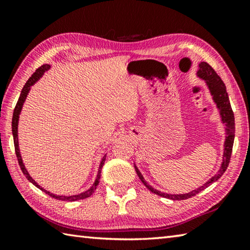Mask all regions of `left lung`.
Segmentation results:
<instances>
[{
  "label": "left lung",
  "instance_id": "obj_1",
  "mask_svg": "<svg viewBox=\"0 0 250 250\" xmlns=\"http://www.w3.org/2000/svg\"><path fill=\"white\" fill-rule=\"evenodd\" d=\"M197 76L198 77L203 78L204 80H206L207 86H208L210 94L213 96V99L215 103L217 104V108L221 110V117H222V121L226 125V140H225V149H224V155H223V163L222 167L219 168L218 172L215 174L210 180H208L206 183L198 188L194 191L189 192L188 194H177V195H173V194H167V193H162L159 192L154 189L152 186H150L149 184L146 183V180L143 179L142 174L140 173V171L138 170V167L134 166L135 172L139 176V179L141 180V182L145 184L147 188L150 189L152 193L156 194V195L163 196L166 198H170V200L173 201H181V200H188V198L195 196L196 194H198L202 191L209 186L211 183L216 182L219 177H221L224 172L226 171V168L228 167V164H229L230 161V156H231V151H232V145H234V138H235V118H234V112H232L231 105L229 103V98H228L227 91H226V86L225 83H223V80L221 79V77L217 75L216 71H215L211 66L207 64L205 62H202L200 65H198V70H197Z\"/></svg>",
  "mask_w": 250,
  "mask_h": 250
}]
</instances>
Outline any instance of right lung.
Masks as SVG:
<instances>
[{"instance_id": "obj_1", "label": "right lung", "mask_w": 250, "mask_h": 250, "mask_svg": "<svg viewBox=\"0 0 250 250\" xmlns=\"http://www.w3.org/2000/svg\"><path fill=\"white\" fill-rule=\"evenodd\" d=\"M50 66L49 65H43L41 66L40 68H37L35 73H34L31 78H29L26 83H25V86L23 87L22 91H21V96L19 98L18 104H16L15 108H14V112H13V118H12V132H13V138H14V146H15V154H16V158H18L19 161V164L21 167V170H22L23 174L27 177V180L29 182H32V183L36 186V188H39L42 191H44L46 194H48L49 196H52L54 198H57V200H61V201H66V202H74V201H79V200H83V198H87L89 197L90 195H92V193L95 192V189L97 188V186L99 184V180H100V173H101V168H103V166L104 163V160H105V156H104V159L101 160L100 162V167H99V171H98V175H97V179L95 181V183L92 184L91 188L89 189H87L86 192L83 193H80L78 195H73V196H61V195H55V194L47 192L46 189H44L43 188H41V186L36 183L35 181H34L31 176H29L28 172L26 171V168H25L24 164H23V161L22 158H21V154H20V149H19V141H18V124H19V116H20V112L21 110H22L23 107V104L25 99H26V96L28 94L29 89H31V86L32 84L35 83L37 80L40 79V77H42V75H43L46 70L49 69Z\"/></svg>"}]
</instances>
